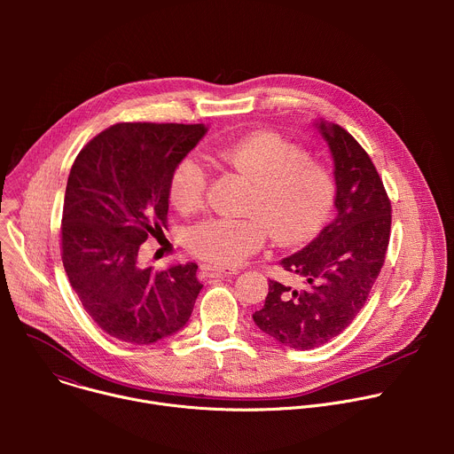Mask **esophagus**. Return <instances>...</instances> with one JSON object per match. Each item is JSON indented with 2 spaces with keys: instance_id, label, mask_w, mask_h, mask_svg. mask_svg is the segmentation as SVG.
Returning a JSON list of instances; mask_svg holds the SVG:
<instances>
[{
  "instance_id": "esophagus-1",
  "label": "esophagus",
  "mask_w": 454,
  "mask_h": 454,
  "mask_svg": "<svg viewBox=\"0 0 454 454\" xmlns=\"http://www.w3.org/2000/svg\"><path fill=\"white\" fill-rule=\"evenodd\" d=\"M201 273H203L205 277H210V278L233 275L230 270H224V268H217V266H210V264H203V266H201Z\"/></svg>"
}]
</instances>
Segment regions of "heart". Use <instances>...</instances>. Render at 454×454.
<instances>
[{
  "label": "heart",
  "instance_id": "1",
  "mask_svg": "<svg viewBox=\"0 0 454 454\" xmlns=\"http://www.w3.org/2000/svg\"><path fill=\"white\" fill-rule=\"evenodd\" d=\"M207 158L251 179V219L214 217L186 233L190 253L219 268H233L261 247L268 231L280 244L310 239L327 223L336 203V181L329 167L277 133H254L231 144H217ZM208 172L193 156L183 158L168 183L170 203L183 214L198 210L207 196Z\"/></svg>",
  "mask_w": 454,
  "mask_h": 454
}]
</instances>
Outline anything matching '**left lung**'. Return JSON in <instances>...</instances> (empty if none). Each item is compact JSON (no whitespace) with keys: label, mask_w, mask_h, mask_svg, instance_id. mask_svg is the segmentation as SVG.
<instances>
[{"label":"left lung","mask_w":454,"mask_h":454,"mask_svg":"<svg viewBox=\"0 0 454 454\" xmlns=\"http://www.w3.org/2000/svg\"><path fill=\"white\" fill-rule=\"evenodd\" d=\"M334 158L336 219L301 251L284 258L301 289L270 280L253 321L278 343L310 350L341 334L363 309L390 242L392 203L368 153L338 123H319Z\"/></svg>","instance_id":"8db88e82"}]
</instances>
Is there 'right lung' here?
<instances>
[{"label":"right lung","mask_w":454,"mask_h":454,"mask_svg":"<svg viewBox=\"0 0 454 454\" xmlns=\"http://www.w3.org/2000/svg\"><path fill=\"white\" fill-rule=\"evenodd\" d=\"M205 133L203 123H114L82 147L70 170L64 271L90 317L118 341L151 345L177 333L203 287L196 262L153 273L138 264V249L163 235L170 176Z\"/></svg>","instance_id":"add662e5"}]
</instances>
